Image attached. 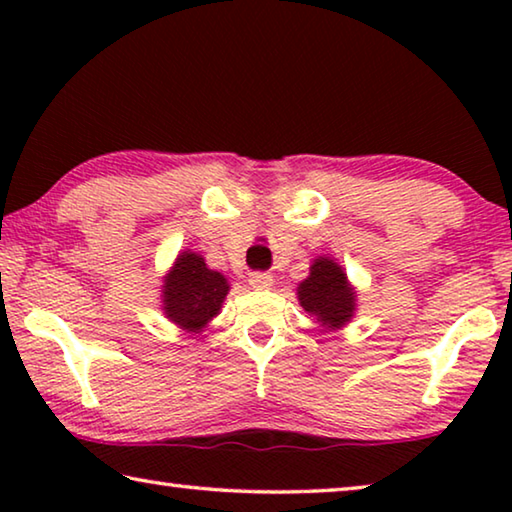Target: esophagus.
Instances as JSON below:
<instances>
[{
  "mask_svg": "<svg viewBox=\"0 0 512 512\" xmlns=\"http://www.w3.org/2000/svg\"><path fill=\"white\" fill-rule=\"evenodd\" d=\"M250 287L253 289H271L273 287V275L271 273H253L250 275Z\"/></svg>",
  "mask_w": 512,
  "mask_h": 512,
  "instance_id": "34e87169",
  "label": "esophagus"
}]
</instances>
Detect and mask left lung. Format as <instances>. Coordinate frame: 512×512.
<instances>
[{
	"label": "left lung",
	"instance_id": "obj_1",
	"mask_svg": "<svg viewBox=\"0 0 512 512\" xmlns=\"http://www.w3.org/2000/svg\"><path fill=\"white\" fill-rule=\"evenodd\" d=\"M296 291L300 307L329 332L345 327L357 314V289L334 257H316Z\"/></svg>",
	"mask_w": 512,
	"mask_h": 512
}]
</instances>
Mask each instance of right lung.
Masks as SVG:
<instances>
[{
  "label": "right lung",
  "mask_w": 512,
  "mask_h": 512,
  "mask_svg": "<svg viewBox=\"0 0 512 512\" xmlns=\"http://www.w3.org/2000/svg\"><path fill=\"white\" fill-rule=\"evenodd\" d=\"M160 289L162 314L185 332L201 334L221 314L230 284L228 277L205 264L203 255L183 250L162 277Z\"/></svg>",
  "instance_id": "right-lung-1"
}]
</instances>
